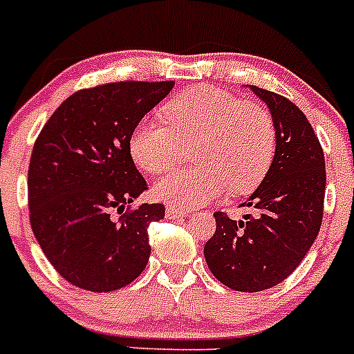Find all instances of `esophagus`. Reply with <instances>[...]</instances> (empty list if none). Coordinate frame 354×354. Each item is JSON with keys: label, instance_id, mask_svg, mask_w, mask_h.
Returning a JSON list of instances; mask_svg holds the SVG:
<instances>
[{"label": "esophagus", "instance_id": "obj_1", "mask_svg": "<svg viewBox=\"0 0 354 354\" xmlns=\"http://www.w3.org/2000/svg\"><path fill=\"white\" fill-rule=\"evenodd\" d=\"M187 211H189V209L180 207V205H174V204L167 205V216H170V218H175V216H184L187 214Z\"/></svg>", "mask_w": 354, "mask_h": 354}]
</instances>
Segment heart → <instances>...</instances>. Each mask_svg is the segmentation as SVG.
Segmentation results:
<instances>
[{
  "mask_svg": "<svg viewBox=\"0 0 354 354\" xmlns=\"http://www.w3.org/2000/svg\"><path fill=\"white\" fill-rule=\"evenodd\" d=\"M165 124L143 120L129 138L134 165L162 174L179 165L184 149L196 167L171 171L152 187L158 200L192 207L223 195H245L262 183L277 152V126L259 102L212 86H196L171 97L161 109Z\"/></svg>",
  "mask_w": 354,
  "mask_h": 354,
  "instance_id": "obj_1",
  "label": "heart"
}]
</instances>
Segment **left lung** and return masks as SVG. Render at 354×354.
<instances>
[{"instance_id":"8db88e82","label":"left lung","mask_w":354,"mask_h":354,"mask_svg":"<svg viewBox=\"0 0 354 354\" xmlns=\"http://www.w3.org/2000/svg\"><path fill=\"white\" fill-rule=\"evenodd\" d=\"M277 126V152L261 186L243 207L255 214L232 220L216 211L205 243L209 270L223 286L259 292L283 282L305 259L323 223L326 168L310 122L287 97L250 84Z\"/></svg>"}]
</instances>
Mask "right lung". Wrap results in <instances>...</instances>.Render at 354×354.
<instances>
[{"label":"right lung","instance_id":"obj_1","mask_svg":"<svg viewBox=\"0 0 354 354\" xmlns=\"http://www.w3.org/2000/svg\"><path fill=\"white\" fill-rule=\"evenodd\" d=\"M174 84L118 81L83 88L40 131L28 168L31 230L72 286L109 292L145 270L149 225L165 218V205L133 207L147 183L129 154V138Z\"/></svg>","mask_w":354,"mask_h":354}]
</instances>
